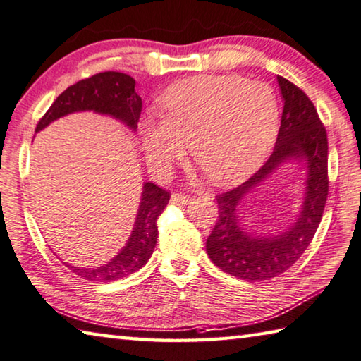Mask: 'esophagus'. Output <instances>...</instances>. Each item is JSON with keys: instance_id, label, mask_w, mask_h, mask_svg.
Returning <instances> with one entry per match:
<instances>
[{"instance_id": "1", "label": "esophagus", "mask_w": 361, "mask_h": 361, "mask_svg": "<svg viewBox=\"0 0 361 361\" xmlns=\"http://www.w3.org/2000/svg\"><path fill=\"white\" fill-rule=\"evenodd\" d=\"M192 197H187V195H182V193H173L171 195V203L177 204V206H185V204H190Z\"/></svg>"}]
</instances>
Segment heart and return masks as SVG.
Instances as JSON below:
<instances>
[{"instance_id": "b5f03b06", "label": "heart", "mask_w": 361, "mask_h": 361, "mask_svg": "<svg viewBox=\"0 0 361 361\" xmlns=\"http://www.w3.org/2000/svg\"><path fill=\"white\" fill-rule=\"evenodd\" d=\"M279 131L273 88L241 75H197L161 98V117H145L141 141L158 173L190 154L216 184H236L267 160Z\"/></svg>"}]
</instances>
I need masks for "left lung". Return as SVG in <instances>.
<instances>
[{"label":"left lung","instance_id":"obj_1","mask_svg":"<svg viewBox=\"0 0 361 361\" xmlns=\"http://www.w3.org/2000/svg\"><path fill=\"white\" fill-rule=\"evenodd\" d=\"M283 98L281 128L274 150L257 173L236 188L217 195L219 219L206 243L207 255L225 273L244 281H264L282 274L305 254L317 231L328 197V139L317 109L307 94L277 75ZM288 161L307 164L302 211L287 232L273 237L250 233L238 204L255 186Z\"/></svg>","mask_w":361,"mask_h":361}]
</instances>
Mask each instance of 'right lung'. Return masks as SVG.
Returning <instances> with one entry per match:
<instances>
[{
    "label": "right lung",
    "instance_id": "obj_1",
    "mask_svg": "<svg viewBox=\"0 0 361 361\" xmlns=\"http://www.w3.org/2000/svg\"><path fill=\"white\" fill-rule=\"evenodd\" d=\"M135 85L136 82L131 75L117 71H106L82 79L78 84L68 87L54 101L37 122L36 133L46 128L56 118L82 111L111 116L136 131L142 111V99L135 92ZM168 201L169 192L152 182H144L136 222L125 247L109 263L98 268H78L65 264L82 279L94 282L118 281L141 269L155 249L158 238L157 219L166 207Z\"/></svg>",
    "mask_w": 361,
    "mask_h": 361
}]
</instances>
